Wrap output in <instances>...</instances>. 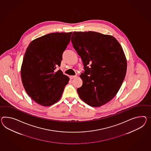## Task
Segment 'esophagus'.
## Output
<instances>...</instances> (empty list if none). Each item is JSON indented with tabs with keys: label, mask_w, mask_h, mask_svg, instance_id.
I'll list each match as a JSON object with an SVG mask.
<instances>
[{
	"label": "esophagus",
	"mask_w": 151,
	"mask_h": 151,
	"mask_svg": "<svg viewBox=\"0 0 151 151\" xmlns=\"http://www.w3.org/2000/svg\"><path fill=\"white\" fill-rule=\"evenodd\" d=\"M76 77V75H74V76H70V78L71 80V79H73L75 77Z\"/></svg>",
	"instance_id": "1"
}]
</instances>
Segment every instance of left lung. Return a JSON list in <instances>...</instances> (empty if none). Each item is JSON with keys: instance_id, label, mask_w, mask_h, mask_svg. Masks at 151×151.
<instances>
[{"instance_id": "8db88e82", "label": "left lung", "mask_w": 151, "mask_h": 151, "mask_svg": "<svg viewBox=\"0 0 151 151\" xmlns=\"http://www.w3.org/2000/svg\"><path fill=\"white\" fill-rule=\"evenodd\" d=\"M71 41L85 70L78 96L91 106H101L114 98L125 78L127 63L121 45L112 36L91 31L74 32Z\"/></svg>"}]
</instances>
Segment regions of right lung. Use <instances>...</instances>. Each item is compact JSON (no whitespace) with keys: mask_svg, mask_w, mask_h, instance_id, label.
Returning a JSON list of instances; mask_svg holds the SVG:
<instances>
[{"mask_svg":"<svg viewBox=\"0 0 151 151\" xmlns=\"http://www.w3.org/2000/svg\"><path fill=\"white\" fill-rule=\"evenodd\" d=\"M71 34H48L32 41L27 48L21 70L22 83L28 95L42 106L57 102L68 83L69 77L55 69Z\"/></svg>","mask_w":151,"mask_h":151,"instance_id":"add662e5","label":"right lung"}]
</instances>
